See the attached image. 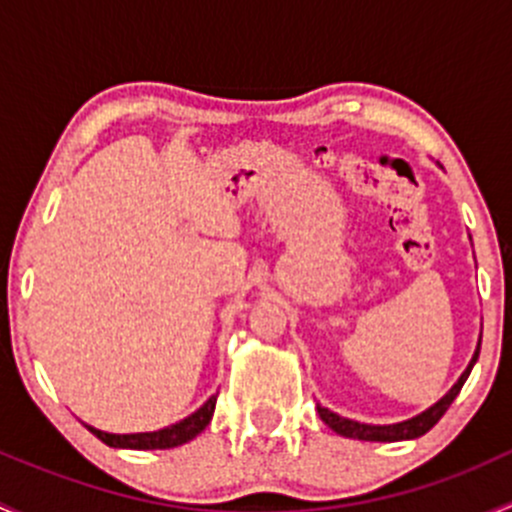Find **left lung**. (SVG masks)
<instances>
[{
    "label": "left lung",
    "mask_w": 512,
    "mask_h": 512,
    "mask_svg": "<svg viewBox=\"0 0 512 512\" xmlns=\"http://www.w3.org/2000/svg\"><path fill=\"white\" fill-rule=\"evenodd\" d=\"M478 354H480V344L476 349V356H473V361L468 364V369L461 374V379L456 381V386H453V389L448 391V394L443 396L438 404H433L431 409L423 411V414H418L414 418H409V421H404V423H394V426H369V423H359V421H352V418H342L339 414H334V411L324 409V406H319L317 411H319V416H322V421L327 423L332 431H337L339 436L359 438V441H406V438H418V436H423V433L431 431V428L441 421V416L446 414L448 406L453 404V399L461 394L463 384H466V379H468V374H471L473 364H476Z\"/></svg>",
    "instance_id": "8db88e82"
}]
</instances>
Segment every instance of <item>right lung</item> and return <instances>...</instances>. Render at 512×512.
I'll list each match as a JSON object with an SVG mask.
<instances>
[{"mask_svg": "<svg viewBox=\"0 0 512 512\" xmlns=\"http://www.w3.org/2000/svg\"><path fill=\"white\" fill-rule=\"evenodd\" d=\"M215 401H218V396H210V399L205 401L195 414L183 418V421L175 423V426L160 428V431H153V433H126V436H118V433H103L91 426L89 431L94 433L96 438H101L106 446H113V448H138V451L173 448V446H180V443H188L190 438H195L205 426H208L215 411Z\"/></svg>", "mask_w": 512, "mask_h": 512, "instance_id": "add662e5", "label": "right lung"}]
</instances>
